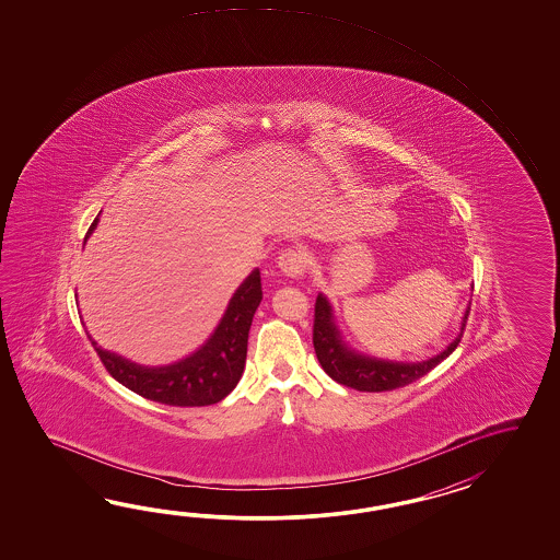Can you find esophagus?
Masks as SVG:
<instances>
[{"label":"esophagus","instance_id":"1","mask_svg":"<svg viewBox=\"0 0 560 560\" xmlns=\"http://www.w3.org/2000/svg\"><path fill=\"white\" fill-rule=\"evenodd\" d=\"M280 268L284 270L285 275H300L302 272V256L296 252H285L280 256Z\"/></svg>","mask_w":560,"mask_h":560}]
</instances>
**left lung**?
Returning <instances> with one entry per match:
<instances>
[{"instance_id": "obj_1", "label": "left lung", "mask_w": 560, "mask_h": 560, "mask_svg": "<svg viewBox=\"0 0 560 560\" xmlns=\"http://www.w3.org/2000/svg\"><path fill=\"white\" fill-rule=\"evenodd\" d=\"M312 342L322 369L326 370V374L338 384H345L348 388L362 390V393H386L394 388H402L406 384H412L424 374H429L430 370L436 369L444 358L453 354L454 348L460 340L456 338L442 354L418 364L384 362L376 358L360 357L342 345L340 334L334 326L330 304L318 296L314 306Z\"/></svg>"}]
</instances>
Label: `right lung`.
Instances as JSON below:
<instances>
[{
  "instance_id": "right-lung-1",
  "label": "right lung",
  "mask_w": 560,
  "mask_h": 560,
  "mask_svg": "<svg viewBox=\"0 0 560 560\" xmlns=\"http://www.w3.org/2000/svg\"><path fill=\"white\" fill-rule=\"evenodd\" d=\"M92 224L90 232L94 230ZM262 300L260 272L254 270L230 300L215 332L191 357L162 369H145L92 346L104 369L131 393L167 406H210L226 398L244 372L252 318Z\"/></svg>"
}]
</instances>
